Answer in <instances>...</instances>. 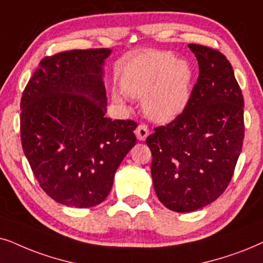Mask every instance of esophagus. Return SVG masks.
<instances>
[{"instance_id":"esophagus-1","label":"esophagus","mask_w":263,"mask_h":263,"mask_svg":"<svg viewBox=\"0 0 263 263\" xmlns=\"http://www.w3.org/2000/svg\"><path fill=\"white\" fill-rule=\"evenodd\" d=\"M135 134H136V136H137V138L139 139V141H145L146 137H148V135H149L148 126L144 124L138 125L137 128H136Z\"/></svg>"}]
</instances>
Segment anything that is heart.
I'll return each instance as SVG.
<instances>
[{"mask_svg": "<svg viewBox=\"0 0 263 263\" xmlns=\"http://www.w3.org/2000/svg\"><path fill=\"white\" fill-rule=\"evenodd\" d=\"M191 82L192 71L186 62L177 61L168 52H155L132 62L122 76L121 86L126 95L143 99L146 117L166 122L177 118L187 106ZM113 100L125 103V97L118 92L113 93Z\"/></svg>", "mask_w": 263, "mask_h": 263, "instance_id": "1", "label": "heart"}]
</instances>
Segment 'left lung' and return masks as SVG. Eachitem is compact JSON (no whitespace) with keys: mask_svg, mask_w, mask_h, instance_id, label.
<instances>
[{"mask_svg":"<svg viewBox=\"0 0 263 263\" xmlns=\"http://www.w3.org/2000/svg\"><path fill=\"white\" fill-rule=\"evenodd\" d=\"M189 48L199 73L187 106L145 141L157 197L178 213L197 211L223 194L244 139V100L230 61L204 45Z\"/></svg>","mask_w":263,"mask_h":263,"instance_id":"left-lung-1","label":"left lung"}]
</instances>
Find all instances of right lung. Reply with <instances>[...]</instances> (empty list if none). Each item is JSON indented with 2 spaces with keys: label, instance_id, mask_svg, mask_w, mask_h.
<instances>
[{
  "label": "right lung",
  "instance_id": "add662e5",
  "mask_svg": "<svg viewBox=\"0 0 263 263\" xmlns=\"http://www.w3.org/2000/svg\"><path fill=\"white\" fill-rule=\"evenodd\" d=\"M110 49L47 56L20 102V137L40 186L68 207L100 204L136 144L137 122L106 118L103 64Z\"/></svg>",
  "mask_w": 263,
  "mask_h": 263
}]
</instances>
